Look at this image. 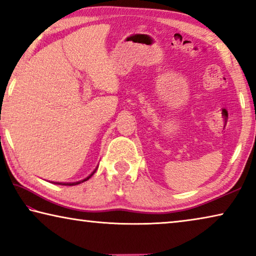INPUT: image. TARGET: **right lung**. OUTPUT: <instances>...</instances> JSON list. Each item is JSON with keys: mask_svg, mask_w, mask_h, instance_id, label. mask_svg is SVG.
Wrapping results in <instances>:
<instances>
[{"mask_svg": "<svg viewBox=\"0 0 256 256\" xmlns=\"http://www.w3.org/2000/svg\"><path fill=\"white\" fill-rule=\"evenodd\" d=\"M95 171H96V169H95L93 172H92L88 177L87 178H85V179H82V180H80V182H56V184H58V185H68V186H72V185H78V184H80V182H86V180H88V179L93 176L94 174V172Z\"/></svg>", "mask_w": 256, "mask_h": 256, "instance_id": "add662e5", "label": "right lung"}]
</instances>
